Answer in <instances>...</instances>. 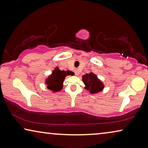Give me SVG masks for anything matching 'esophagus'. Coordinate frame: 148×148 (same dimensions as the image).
Wrapping results in <instances>:
<instances>
[{
    "label": "esophagus",
    "mask_w": 148,
    "mask_h": 148,
    "mask_svg": "<svg viewBox=\"0 0 148 148\" xmlns=\"http://www.w3.org/2000/svg\"><path fill=\"white\" fill-rule=\"evenodd\" d=\"M74 71H75V73L76 75H79V72L78 69H75Z\"/></svg>",
    "instance_id": "1"
}]
</instances>
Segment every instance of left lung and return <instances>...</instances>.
<instances>
[{
    "label": "left lung",
    "mask_w": 148,
    "mask_h": 148,
    "mask_svg": "<svg viewBox=\"0 0 148 148\" xmlns=\"http://www.w3.org/2000/svg\"><path fill=\"white\" fill-rule=\"evenodd\" d=\"M82 81L85 85V89L91 94L97 93L104 89L103 83L92 72L83 75Z\"/></svg>",
    "instance_id": "obj_1"
}]
</instances>
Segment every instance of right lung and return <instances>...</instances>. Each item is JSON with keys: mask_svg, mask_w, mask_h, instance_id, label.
I'll return each instance as SVG.
<instances>
[{"mask_svg": "<svg viewBox=\"0 0 148 148\" xmlns=\"http://www.w3.org/2000/svg\"><path fill=\"white\" fill-rule=\"evenodd\" d=\"M72 72L70 71H61L58 67H55L45 80V84L47 85V89L54 92L60 91L63 89V82L65 77L71 75Z\"/></svg>", "mask_w": 148, "mask_h": 148, "instance_id": "right-lung-1", "label": "right lung"}]
</instances>
